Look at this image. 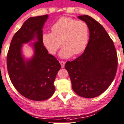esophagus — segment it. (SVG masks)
<instances>
[{
  "label": "esophagus",
  "instance_id": "34e87169",
  "mask_svg": "<svg viewBox=\"0 0 124 124\" xmlns=\"http://www.w3.org/2000/svg\"><path fill=\"white\" fill-rule=\"evenodd\" d=\"M59 62H60V63H61L62 68L64 67V65H65V62H64V61H60Z\"/></svg>",
  "mask_w": 124,
  "mask_h": 124
}]
</instances>
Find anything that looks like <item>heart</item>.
Wrapping results in <instances>:
<instances>
[{
  "label": "heart",
  "instance_id": "b5f03b06",
  "mask_svg": "<svg viewBox=\"0 0 124 124\" xmlns=\"http://www.w3.org/2000/svg\"><path fill=\"white\" fill-rule=\"evenodd\" d=\"M51 31L42 34L43 45L50 53L55 54L62 43L64 46L59 54L62 58L81 54L88 43L89 28L83 21L61 17L52 25Z\"/></svg>",
  "mask_w": 124,
  "mask_h": 124
}]
</instances>
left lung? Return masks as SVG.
Masks as SVG:
<instances>
[{
	"instance_id": "8db88e82",
	"label": "left lung",
	"mask_w": 124,
	"mask_h": 124,
	"mask_svg": "<svg viewBox=\"0 0 124 124\" xmlns=\"http://www.w3.org/2000/svg\"><path fill=\"white\" fill-rule=\"evenodd\" d=\"M88 24L90 39L84 52L67 62L72 87L76 94L86 98L100 96L109 88L117 69V55L113 41L100 23L88 15L78 16Z\"/></svg>"
}]
</instances>
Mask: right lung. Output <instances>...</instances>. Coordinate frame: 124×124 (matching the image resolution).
<instances>
[{"label":"right lung","instance_id":"obj_1","mask_svg":"<svg viewBox=\"0 0 124 124\" xmlns=\"http://www.w3.org/2000/svg\"><path fill=\"white\" fill-rule=\"evenodd\" d=\"M48 15L30 17L14 34L7 54V64L10 78L16 90L29 100L44 101L55 91L54 81L61 65L49 54L42 42L43 28ZM36 40L30 45L34 54L25 59L23 44Z\"/></svg>","mask_w":124,"mask_h":124}]
</instances>
